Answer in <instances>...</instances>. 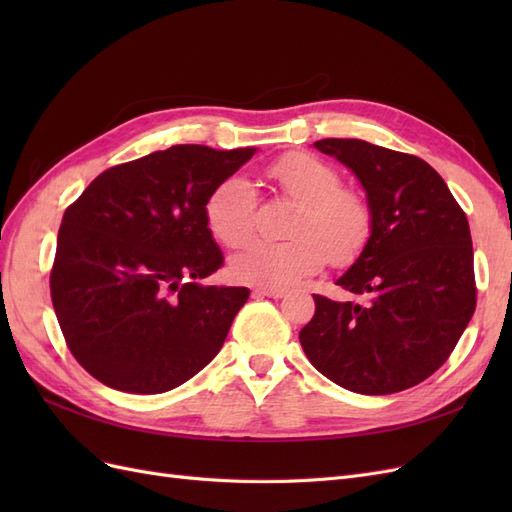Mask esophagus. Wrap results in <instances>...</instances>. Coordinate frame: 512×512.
Returning <instances> with one entry per match:
<instances>
[{
	"instance_id": "esophagus-1",
	"label": "esophagus",
	"mask_w": 512,
	"mask_h": 512,
	"mask_svg": "<svg viewBox=\"0 0 512 512\" xmlns=\"http://www.w3.org/2000/svg\"><path fill=\"white\" fill-rule=\"evenodd\" d=\"M254 294H258V297H269V299H282L286 297V290L284 288H256Z\"/></svg>"
}]
</instances>
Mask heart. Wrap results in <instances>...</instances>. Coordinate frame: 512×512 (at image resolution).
<instances>
[{
	"instance_id": "obj_1",
	"label": "heart",
	"mask_w": 512,
	"mask_h": 512,
	"mask_svg": "<svg viewBox=\"0 0 512 512\" xmlns=\"http://www.w3.org/2000/svg\"><path fill=\"white\" fill-rule=\"evenodd\" d=\"M271 179L288 198L297 200L288 241H252L232 258L230 269L239 282L280 288L318 273L329 258L346 265L363 252L371 215L365 200L342 188L337 170L309 153H288L269 168ZM258 196L252 181L230 175L215 185L205 220L211 235L228 247L252 237Z\"/></svg>"
}]
</instances>
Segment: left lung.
Returning a JSON list of instances; mask_svg holds the SVG:
<instances>
[{
    "mask_svg": "<svg viewBox=\"0 0 512 512\" xmlns=\"http://www.w3.org/2000/svg\"><path fill=\"white\" fill-rule=\"evenodd\" d=\"M314 147L359 179L371 228L335 280L361 301L314 294L301 346L322 376L352 393L406 391L444 365L474 314L468 218L421 158L359 138H322Z\"/></svg>",
    "mask_w": 512,
    "mask_h": 512,
    "instance_id": "8db88e82",
    "label": "left lung"
}]
</instances>
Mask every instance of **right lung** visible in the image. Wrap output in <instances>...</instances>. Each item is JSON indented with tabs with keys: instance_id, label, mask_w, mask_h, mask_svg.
Here are the masks:
<instances>
[{
	"instance_id": "obj_1",
	"label": "right lung",
	"mask_w": 512,
	"mask_h": 512,
	"mask_svg": "<svg viewBox=\"0 0 512 512\" xmlns=\"http://www.w3.org/2000/svg\"><path fill=\"white\" fill-rule=\"evenodd\" d=\"M256 151H153L104 170L66 209L51 297L70 352L96 380L166 393L220 352L250 290L198 284L224 265L205 205Z\"/></svg>"
}]
</instances>
